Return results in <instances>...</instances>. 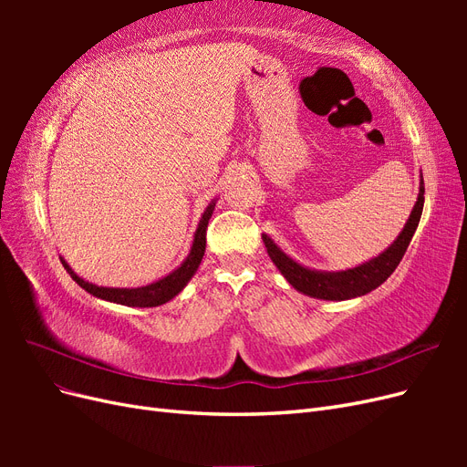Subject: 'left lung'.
Here are the masks:
<instances>
[{
	"instance_id": "obj_1",
	"label": "left lung",
	"mask_w": 467,
	"mask_h": 467,
	"mask_svg": "<svg viewBox=\"0 0 467 467\" xmlns=\"http://www.w3.org/2000/svg\"><path fill=\"white\" fill-rule=\"evenodd\" d=\"M422 204H425V182L420 179L419 199L398 239H395L384 253H379L376 259L364 263L360 266L348 268V271H338V273L309 271V268L298 265L288 255H285V253L275 245L273 239L265 234H263V242L268 251V257L273 259V263L278 266V271L285 275V278L298 292H304L307 296H312V298H319V300L357 298V296H364L372 292L374 288H378L381 282H386L388 276L395 271V268H398L419 225V220L422 214Z\"/></svg>"
}]
</instances>
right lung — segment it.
Here are the masks:
<instances>
[{
  "label": "right lung",
  "mask_w": 467,
  "mask_h": 467,
  "mask_svg": "<svg viewBox=\"0 0 467 467\" xmlns=\"http://www.w3.org/2000/svg\"><path fill=\"white\" fill-rule=\"evenodd\" d=\"M214 202H212L206 212L202 214V220L199 223V230L194 234V242H192V249L189 253V257L185 259L177 271H173L171 275H167L165 278L153 282V285L142 286V288H105V286H95L91 282H86L83 278H79L69 265L62 259V265L66 271L72 275V278L78 282V285L88 290L89 294L97 296V298L107 300V302H115V304H122L129 307H155L161 306L165 302H169L171 298L187 286V282L191 280V276L196 273L199 268L202 257H204V249H206V228H208V220L214 212Z\"/></svg>",
  "instance_id": "1"
}]
</instances>
